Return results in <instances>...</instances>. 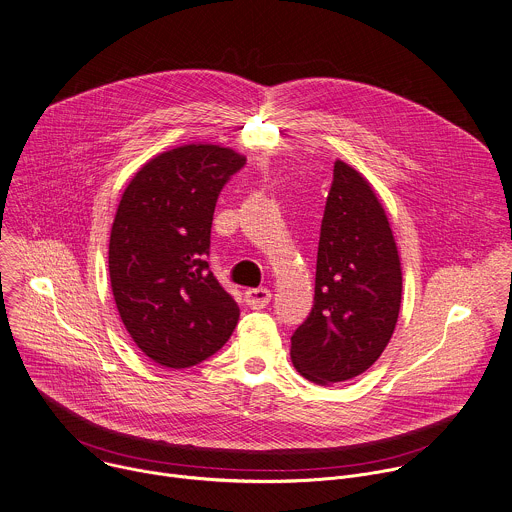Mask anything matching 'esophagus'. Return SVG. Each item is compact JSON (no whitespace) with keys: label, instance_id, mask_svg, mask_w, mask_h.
I'll list each match as a JSON object with an SVG mask.
<instances>
[{"label":"esophagus","instance_id":"esophagus-1","mask_svg":"<svg viewBox=\"0 0 512 512\" xmlns=\"http://www.w3.org/2000/svg\"><path fill=\"white\" fill-rule=\"evenodd\" d=\"M269 301H271V291L265 289V287L245 291V303H247L251 309H263V307L269 305Z\"/></svg>","mask_w":512,"mask_h":512}]
</instances>
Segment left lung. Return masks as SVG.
I'll return each instance as SVG.
<instances>
[{
  "mask_svg": "<svg viewBox=\"0 0 512 512\" xmlns=\"http://www.w3.org/2000/svg\"><path fill=\"white\" fill-rule=\"evenodd\" d=\"M397 243L371 183L335 161L315 275V303L291 337L295 369L317 385L355 379L385 351L401 309Z\"/></svg>",
  "mask_w": 512,
  "mask_h": 512,
  "instance_id": "8db88e82",
  "label": "left lung"
}]
</instances>
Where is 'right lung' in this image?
<instances>
[{"instance_id":"obj_1","label":"right lung","mask_w":512,"mask_h":512,"mask_svg":"<svg viewBox=\"0 0 512 512\" xmlns=\"http://www.w3.org/2000/svg\"><path fill=\"white\" fill-rule=\"evenodd\" d=\"M245 157L211 143L147 161L125 187L109 237V279L119 317L157 365L193 367L231 337L239 307L207 255L223 185Z\"/></svg>"}]
</instances>
